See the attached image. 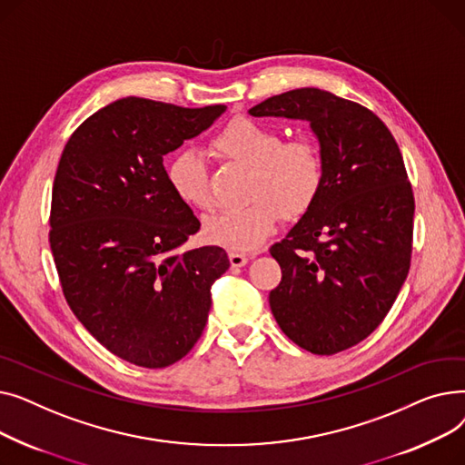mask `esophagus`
I'll return each instance as SVG.
<instances>
[{
  "mask_svg": "<svg viewBox=\"0 0 465 465\" xmlns=\"http://www.w3.org/2000/svg\"><path fill=\"white\" fill-rule=\"evenodd\" d=\"M228 258H230V263H232V267H242V265H245V263L249 262V256H247V254H242V252H235V251H232V252L228 254Z\"/></svg>",
  "mask_w": 465,
  "mask_h": 465,
  "instance_id": "esophagus-1",
  "label": "esophagus"
}]
</instances>
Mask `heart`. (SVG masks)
<instances>
[{"label": "heart", "instance_id": "b5f03b06", "mask_svg": "<svg viewBox=\"0 0 465 465\" xmlns=\"http://www.w3.org/2000/svg\"><path fill=\"white\" fill-rule=\"evenodd\" d=\"M223 160L247 165L249 203L207 218L205 237L230 251H258L279 228L282 216L300 218L312 209L324 188V158L312 139H282L281 132L249 116H237L211 139ZM165 177L177 200L211 211L214 195L207 167L193 151L169 160Z\"/></svg>", "mask_w": 465, "mask_h": 465}]
</instances>
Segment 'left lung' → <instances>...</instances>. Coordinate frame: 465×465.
<instances>
[{
	"instance_id": "left-lung-1",
	"label": "left lung",
	"mask_w": 465,
	"mask_h": 465,
	"mask_svg": "<svg viewBox=\"0 0 465 465\" xmlns=\"http://www.w3.org/2000/svg\"><path fill=\"white\" fill-rule=\"evenodd\" d=\"M249 113L305 118L321 141L324 188L270 249L282 272L270 305L298 347L347 351L379 328L409 273L414 198L400 146L368 107L319 88L273 95Z\"/></svg>"
}]
</instances>
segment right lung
Masks as SVG:
<instances>
[{"label": "right lung", "instance_id": "1", "mask_svg": "<svg viewBox=\"0 0 465 465\" xmlns=\"http://www.w3.org/2000/svg\"><path fill=\"white\" fill-rule=\"evenodd\" d=\"M226 105L177 107L124 97L71 134L53 184L48 242L67 305L114 356L158 370L200 339L211 284L230 260L207 245L169 188L163 156L213 124Z\"/></svg>", "mask_w": 465, "mask_h": 465}]
</instances>
